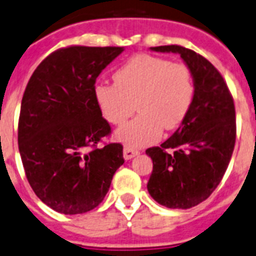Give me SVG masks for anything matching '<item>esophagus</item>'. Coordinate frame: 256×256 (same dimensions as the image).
Returning <instances> with one entry per match:
<instances>
[{
  "label": "esophagus",
  "instance_id": "esophagus-1",
  "mask_svg": "<svg viewBox=\"0 0 256 256\" xmlns=\"http://www.w3.org/2000/svg\"><path fill=\"white\" fill-rule=\"evenodd\" d=\"M139 154H140V152L136 150H134V148H131V146H126L125 148H124V157H125V160L134 158V157H136V156H139Z\"/></svg>",
  "mask_w": 256,
  "mask_h": 256
}]
</instances>
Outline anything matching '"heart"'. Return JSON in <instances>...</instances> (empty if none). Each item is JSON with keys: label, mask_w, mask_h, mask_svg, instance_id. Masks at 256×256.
Here are the masks:
<instances>
[{"label": "heart", "mask_w": 256, "mask_h": 256, "mask_svg": "<svg viewBox=\"0 0 256 256\" xmlns=\"http://www.w3.org/2000/svg\"><path fill=\"white\" fill-rule=\"evenodd\" d=\"M114 85L98 82L94 98L106 121L124 125L135 112L140 114L120 128L116 138L128 146H144L184 122L194 98L190 68L150 54L130 58L113 73Z\"/></svg>", "instance_id": "b5f03b06"}]
</instances>
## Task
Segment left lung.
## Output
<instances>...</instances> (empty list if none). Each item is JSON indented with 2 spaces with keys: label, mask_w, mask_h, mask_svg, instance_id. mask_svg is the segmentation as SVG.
<instances>
[{
  "label": "left lung",
  "mask_w": 256,
  "mask_h": 256,
  "mask_svg": "<svg viewBox=\"0 0 256 256\" xmlns=\"http://www.w3.org/2000/svg\"><path fill=\"white\" fill-rule=\"evenodd\" d=\"M175 52L190 68L194 98L184 122L161 146L146 150L153 161L146 184L152 198L168 208H190L219 186L236 143V110L226 81L208 59L183 46L150 48Z\"/></svg>",
  "instance_id": "left-lung-1"
}]
</instances>
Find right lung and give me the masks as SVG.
I'll list each match as a JSON object with an SVG mask.
<instances>
[{"instance_id": "obj_1", "label": "right lung", "mask_w": 256, "mask_h": 256, "mask_svg": "<svg viewBox=\"0 0 256 256\" xmlns=\"http://www.w3.org/2000/svg\"><path fill=\"white\" fill-rule=\"evenodd\" d=\"M124 48L70 46L33 72L22 99L18 144L33 192L52 210L84 214L96 208L124 165V146H98L110 126L95 103L98 76Z\"/></svg>"}]
</instances>
